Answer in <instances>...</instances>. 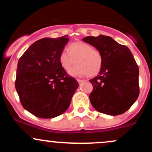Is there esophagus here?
I'll use <instances>...</instances> for the list:
<instances>
[{
	"label": "esophagus",
	"mask_w": 152,
	"mask_h": 152,
	"mask_svg": "<svg viewBox=\"0 0 152 152\" xmlns=\"http://www.w3.org/2000/svg\"><path fill=\"white\" fill-rule=\"evenodd\" d=\"M77 81H78V83H79V84H81V83H83V82H84L85 81H84V80H82V79H77Z\"/></svg>",
	"instance_id": "1"
}]
</instances>
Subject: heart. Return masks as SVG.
Listing matches in <instances>:
<instances>
[{"mask_svg": "<svg viewBox=\"0 0 152 152\" xmlns=\"http://www.w3.org/2000/svg\"><path fill=\"white\" fill-rule=\"evenodd\" d=\"M59 56V62L64 70L69 71L76 64L77 66L70 72L73 76H94L101 71L103 65L102 54L88 43L78 41L71 43ZM76 61L75 62V61Z\"/></svg>", "mask_w": 152, "mask_h": 152, "instance_id": "heart-1", "label": "heart"}]
</instances>
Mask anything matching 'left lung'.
<instances>
[{
    "instance_id": "8db88e82",
    "label": "left lung",
    "mask_w": 152,
    "mask_h": 152,
    "mask_svg": "<svg viewBox=\"0 0 152 152\" xmlns=\"http://www.w3.org/2000/svg\"><path fill=\"white\" fill-rule=\"evenodd\" d=\"M82 40L95 47L103 56L102 69L90 80L94 86L89 95L91 104L103 114H123L139 95V67L132 52L110 36H87Z\"/></svg>"
}]
</instances>
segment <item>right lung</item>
<instances>
[{
    "mask_svg": "<svg viewBox=\"0 0 152 152\" xmlns=\"http://www.w3.org/2000/svg\"><path fill=\"white\" fill-rule=\"evenodd\" d=\"M69 38H43L33 43L19 59L15 89L23 107L37 117L51 118L70 105L78 83L63 69L59 56Z\"/></svg>",
    "mask_w": 152,
    "mask_h": 152,
    "instance_id": "add662e5",
    "label": "right lung"
}]
</instances>
